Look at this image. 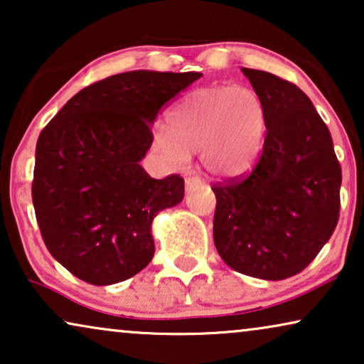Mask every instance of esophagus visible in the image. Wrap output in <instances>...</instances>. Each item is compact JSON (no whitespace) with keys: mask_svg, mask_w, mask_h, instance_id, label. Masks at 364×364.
Listing matches in <instances>:
<instances>
[{"mask_svg":"<svg viewBox=\"0 0 364 364\" xmlns=\"http://www.w3.org/2000/svg\"><path fill=\"white\" fill-rule=\"evenodd\" d=\"M198 186H202V178L198 176H193V173H188V176L186 177V191L188 192Z\"/></svg>","mask_w":364,"mask_h":364,"instance_id":"1","label":"esophagus"}]
</instances>
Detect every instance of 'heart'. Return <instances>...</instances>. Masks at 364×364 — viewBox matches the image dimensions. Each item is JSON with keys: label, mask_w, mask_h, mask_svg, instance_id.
Here are the masks:
<instances>
[{"label": "heart", "mask_w": 364, "mask_h": 364, "mask_svg": "<svg viewBox=\"0 0 364 364\" xmlns=\"http://www.w3.org/2000/svg\"><path fill=\"white\" fill-rule=\"evenodd\" d=\"M267 114L262 99L248 87L197 89L168 114V131L159 129L152 147L173 166L188 152H202L213 176L237 178L255 166L263 147Z\"/></svg>", "instance_id": "b5f03b06"}]
</instances>
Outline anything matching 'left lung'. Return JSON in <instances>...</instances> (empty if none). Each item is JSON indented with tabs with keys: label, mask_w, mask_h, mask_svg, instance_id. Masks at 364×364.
I'll list each match as a JSON object with an SVG mask.
<instances>
[{
	"label": "left lung",
	"mask_w": 364,
	"mask_h": 364,
	"mask_svg": "<svg viewBox=\"0 0 364 364\" xmlns=\"http://www.w3.org/2000/svg\"><path fill=\"white\" fill-rule=\"evenodd\" d=\"M242 73L265 107L267 137L250 176L213 186V242L235 272L285 280L335 232L341 167L326 124L300 87L258 69Z\"/></svg>",
	"instance_id": "left-lung-1"
}]
</instances>
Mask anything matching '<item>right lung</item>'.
<instances>
[{
	"instance_id": "1",
	"label": "right lung",
	"mask_w": 364,
	"mask_h": 364,
	"mask_svg": "<svg viewBox=\"0 0 364 364\" xmlns=\"http://www.w3.org/2000/svg\"><path fill=\"white\" fill-rule=\"evenodd\" d=\"M200 73L129 71L84 87L39 134L33 205L48 250L74 277L112 285L154 257L152 222L183 198V178L141 161L162 106Z\"/></svg>"
}]
</instances>
